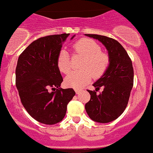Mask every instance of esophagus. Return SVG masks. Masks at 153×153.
<instances>
[{
    "label": "esophagus",
    "mask_w": 153,
    "mask_h": 153,
    "mask_svg": "<svg viewBox=\"0 0 153 153\" xmlns=\"http://www.w3.org/2000/svg\"><path fill=\"white\" fill-rule=\"evenodd\" d=\"M75 92H76V94H78V93H80V92L82 91V89H79V88L75 89Z\"/></svg>",
    "instance_id": "34e87169"
}]
</instances>
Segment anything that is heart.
I'll return each mask as SVG.
<instances>
[{
    "instance_id": "obj_1",
    "label": "heart",
    "mask_w": 153,
    "mask_h": 153,
    "mask_svg": "<svg viewBox=\"0 0 153 153\" xmlns=\"http://www.w3.org/2000/svg\"><path fill=\"white\" fill-rule=\"evenodd\" d=\"M72 49L75 54L84 57L79 71H72L66 76L65 82L74 88H80L91 81L93 76H102L110 65L108 54L101 51L97 42L88 38H82L74 42ZM57 66L61 72L68 74L71 70V60L66 51L62 49L57 58Z\"/></svg>"
}]
</instances>
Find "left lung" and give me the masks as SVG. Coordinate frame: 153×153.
Listing matches in <instances>:
<instances>
[{
	"label": "left lung",
	"instance_id": "obj_1",
	"mask_svg": "<svg viewBox=\"0 0 153 153\" xmlns=\"http://www.w3.org/2000/svg\"><path fill=\"white\" fill-rule=\"evenodd\" d=\"M100 41L108 51L110 65L107 71L93 84L95 91L88 90L91 99L85 104L89 117L97 123H109L123 114L127 106L133 85V68L130 56L119 42L96 34H85ZM102 87L104 90L97 94Z\"/></svg>",
	"mask_w": 153,
	"mask_h": 153
}]
</instances>
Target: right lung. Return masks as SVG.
Listing matches in <instances>:
<instances>
[{"label": "right lung", "instance_id": "1", "mask_svg": "<svg viewBox=\"0 0 153 153\" xmlns=\"http://www.w3.org/2000/svg\"><path fill=\"white\" fill-rule=\"evenodd\" d=\"M68 36L41 37L29 45L18 58L16 86L21 103L30 116L44 124L62 120L67 105L75 94L72 88H60L63 78L57 66L58 55Z\"/></svg>", "mask_w": 153, "mask_h": 153}]
</instances>
